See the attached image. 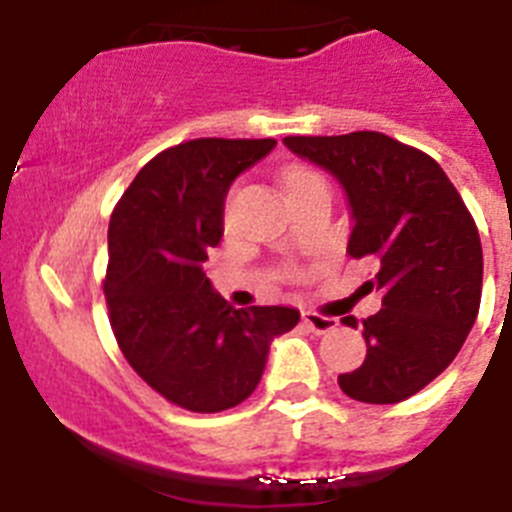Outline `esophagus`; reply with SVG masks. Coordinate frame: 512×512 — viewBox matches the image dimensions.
I'll list each match as a JSON object with an SVG mask.
<instances>
[{"label": "esophagus", "mask_w": 512, "mask_h": 512, "mask_svg": "<svg viewBox=\"0 0 512 512\" xmlns=\"http://www.w3.org/2000/svg\"><path fill=\"white\" fill-rule=\"evenodd\" d=\"M302 320H305L307 328L312 333H318V336H325V333H333L338 328V320L336 318H328V315H320V312H302Z\"/></svg>", "instance_id": "obj_1"}]
</instances>
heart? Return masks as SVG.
<instances>
[{"instance_id": "heart-1", "label": "heart", "mask_w": 512, "mask_h": 512, "mask_svg": "<svg viewBox=\"0 0 512 512\" xmlns=\"http://www.w3.org/2000/svg\"><path fill=\"white\" fill-rule=\"evenodd\" d=\"M315 179H320V174H315V171L307 169V166H287L282 174V184H284V189H287V194H292L295 189H300L302 184L315 182Z\"/></svg>"}]
</instances>
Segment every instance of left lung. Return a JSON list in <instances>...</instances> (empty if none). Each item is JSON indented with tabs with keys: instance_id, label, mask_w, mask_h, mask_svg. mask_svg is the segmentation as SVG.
I'll return each mask as SVG.
<instances>
[{
	"instance_id": "1",
	"label": "left lung",
	"mask_w": 512,
	"mask_h": 512,
	"mask_svg": "<svg viewBox=\"0 0 512 512\" xmlns=\"http://www.w3.org/2000/svg\"><path fill=\"white\" fill-rule=\"evenodd\" d=\"M284 146L343 184L354 215L348 256L377 261L366 284L382 292V310L361 320L366 359L338 384L372 405L408 400L456 359L477 320L482 243L472 212L428 153L390 135H287Z\"/></svg>"
}]
</instances>
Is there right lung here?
Wrapping results in <instances>:
<instances>
[{
	"mask_svg": "<svg viewBox=\"0 0 512 512\" xmlns=\"http://www.w3.org/2000/svg\"><path fill=\"white\" fill-rule=\"evenodd\" d=\"M274 138H197L153 156L110 217L104 300L122 356L158 395L192 413L241 405L264 374L269 341L300 323L292 307H241L205 277L223 205Z\"/></svg>",
	"mask_w": 512,
	"mask_h": 512,
	"instance_id": "add662e5",
	"label": "right lung"
}]
</instances>
